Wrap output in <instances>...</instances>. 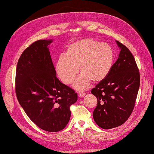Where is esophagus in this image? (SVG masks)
Here are the masks:
<instances>
[{"instance_id":"1","label":"esophagus","mask_w":154,"mask_h":154,"mask_svg":"<svg viewBox=\"0 0 154 154\" xmlns=\"http://www.w3.org/2000/svg\"><path fill=\"white\" fill-rule=\"evenodd\" d=\"M85 95H86V94L85 93H83V92H79V93H78V96L80 97H84Z\"/></svg>"}]
</instances>
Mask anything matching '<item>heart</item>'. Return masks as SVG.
Wrapping results in <instances>:
<instances>
[{
	"instance_id": "b5f03b06",
	"label": "heart",
	"mask_w": 154,
	"mask_h": 154,
	"mask_svg": "<svg viewBox=\"0 0 154 154\" xmlns=\"http://www.w3.org/2000/svg\"><path fill=\"white\" fill-rule=\"evenodd\" d=\"M114 60V50L106 43L91 38L76 41L69 45L65 55H62L56 63V71L62 82L71 83L79 71L82 75L74 87L86 89L91 82L103 81L109 73Z\"/></svg>"
}]
</instances>
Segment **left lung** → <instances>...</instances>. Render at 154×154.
<instances>
[{"instance_id": "left-lung-1", "label": "left lung", "mask_w": 154, "mask_h": 154, "mask_svg": "<svg viewBox=\"0 0 154 154\" xmlns=\"http://www.w3.org/2000/svg\"><path fill=\"white\" fill-rule=\"evenodd\" d=\"M120 53L108 75L91 93L97 99L93 112L95 122L104 129L122 125L134 107L140 76L134 58L125 45L116 41Z\"/></svg>"}]
</instances>
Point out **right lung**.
<instances>
[{
  "mask_svg": "<svg viewBox=\"0 0 154 154\" xmlns=\"http://www.w3.org/2000/svg\"><path fill=\"white\" fill-rule=\"evenodd\" d=\"M53 39L34 42L21 55L16 71V94L26 114L39 128L58 132L70 120L78 95L61 83L49 50Z\"/></svg>",
  "mask_w": 154,
  "mask_h": 154,
  "instance_id": "add662e5",
  "label": "right lung"
}]
</instances>
